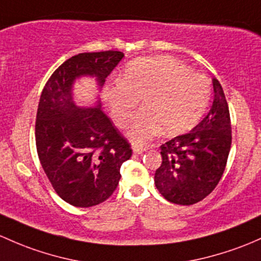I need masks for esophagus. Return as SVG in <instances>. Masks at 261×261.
Listing matches in <instances>:
<instances>
[{
	"mask_svg": "<svg viewBox=\"0 0 261 261\" xmlns=\"http://www.w3.org/2000/svg\"><path fill=\"white\" fill-rule=\"evenodd\" d=\"M145 150L146 149H142L141 146H138V145H135V146L133 147V151H134V153H136V155H140V153L144 152Z\"/></svg>",
	"mask_w": 261,
	"mask_h": 261,
	"instance_id": "esophagus-1",
	"label": "esophagus"
}]
</instances>
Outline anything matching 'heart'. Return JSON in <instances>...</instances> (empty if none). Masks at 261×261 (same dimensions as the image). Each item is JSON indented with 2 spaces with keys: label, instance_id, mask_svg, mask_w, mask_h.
I'll use <instances>...</instances> for the list:
<instances>
[{
  "label": "heart",
  "instance_id": "obj_1",
  "mask_svg": "<svg viewBox=\"0 0 261 261\" xmlns=\"http://www.w3.org/2000/svg\"><path fill=\"white\" fill-rule=\"evenodd\" d=\"M144 97L145 109L135 119L128 138L144 144L165 127L169 135L190 130L201 119L211 97L209 79L169 56L142 57L130 62L108 91L111 116L127 127Z\"/></svg>",
  "mask_w": 261,
  "mask_h": 261
}]
</instances>
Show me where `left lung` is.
<instances>
[{
  "mask_svg": "<svg viewBox=\"0 0 261 261\" xmlns=\"http://www.w3.org/2000/svg\"><path fill=\"white\" fill-rule=\"evenodd\" d=\"M210 111L190 133L161 145L163 163L155 185L167 201L193 205L205 199L220 181L231 147L229 106L220 82L213 79Z\"/></svg>",
  "mask_w": 261,
  "mask_h": 261,
  "instance_id": "obj_1",
  "label": "left lung"
}]
</instances>
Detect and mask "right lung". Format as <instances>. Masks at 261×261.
I'll list each match as a JSON object with an SVG mask.
<instances>
[{"mask_svg":"<svg viewBox=\"0 0 261 261\" xmlns=\"http://www.w3.org/2000/svg\"><path fill=\"white\" fill-rule=\"evenodd\" d=\"M120 51L84 52L51 75L41 94L36 115V147L46 176L57 195L77 207L109 199L119 185L120 167L133 150L101 110L81 108L73 100V82L96 77L102 87L122 60Z\"/></svg>","mask_w":261,"mask_h":261,"instance_id":"obj_1","label":"right lung"}]
</instances>
